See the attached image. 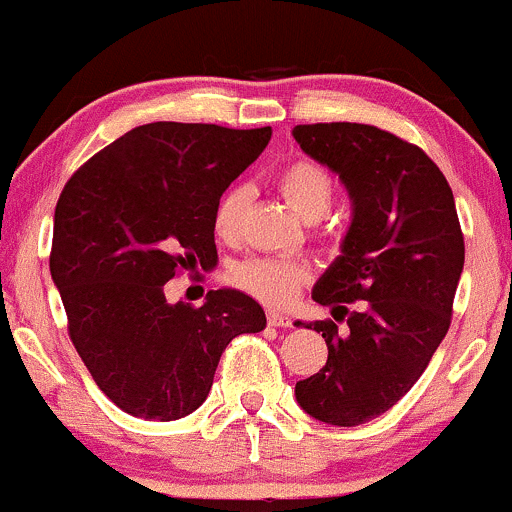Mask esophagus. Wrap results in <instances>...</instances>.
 <instances>
[{"label": "esophagus", "instance_id": "esophagus-1", "mask_svg": "<svg viewBox=\"0 0 512 512\" xmlns=\"http://www.w3.org/2000/svg\"><path fill=\"white\" fill-rule=\"evenodd\" d=\"M268 324H271V327H290L293 320H290V315H285V312L268 310Z\"/></svg>", "mask_w": 512, "mask_h": 512}]
</instances>
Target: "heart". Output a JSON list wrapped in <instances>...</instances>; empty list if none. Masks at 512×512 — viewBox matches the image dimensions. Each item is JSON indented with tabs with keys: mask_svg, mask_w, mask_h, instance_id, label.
Instances as JSON below:
<instances>
[{
	"mask_svg": "<svg viewBox=\"0 0 512 512\" xmlns=\"http://www.w3.org/2000/svg\"><path fill=\"white\" fill-rule=\"evenodd\" d=\"M276 188L288 200V205L305 219H317L329 210L334 197V183L329 170L310 158H295L285 163L276 175ZM246 192L229 188L219 197L214 207L212 229L214 236L224 244L239 239L241 222H244ZM310 278L305 263L285 256H251L239 261L229 273L234 288L244 290L251 298L266 305L283 307L300 293L302 285Z\"/></svg>",
	"mask_w": 512,
	"mask_h": 512,
	"instance_id": "obj_1",
	"label": "heart"
}]
</instances>
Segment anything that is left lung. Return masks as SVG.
Returning <instances> with one entry per match:
<instances>
[{"instance_id":"left-lung-1","label":"left lung","mask_w":512,"mask_h":512,"mask_svg":"<svg viewBox=\"0 0 512 512\" xmlns=\"http://www.w3.org/2000/svg\"><path fill=\"white\" fill-rule=\"evenodd\" d=\"M293 136L342 178L354 202L342 256L312 290V300L342 310L349 332L332 320L307 324L322 332L327 364L295 383V398L315 420L356 427L393 408L442 344L464 234L452 188L420 146L351 122L300 124Z\"/></svg>"}]
</instances>
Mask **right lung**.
<instances>
[{
    "instance_id": "obj_1",
    "label": "right lung",
    "mask_w": 512,
    "mask_h": 512,
    "mask_svg": "<svg viewBox=\"0 0 512 512\" xmlns=\"http://www.w3.org/2000/svg\"><path fill=\"white\" fill-rule=\"evenodd\" d=\"M268 141L271 126L144 124L82 163L60 192L51 276L68 334L102 393L129 415H190L227 344L266 327L261 305L239 290H210L192 307L170 305L163 285L212 266L214 207Z\"/></svg>"
}]
</instances>
